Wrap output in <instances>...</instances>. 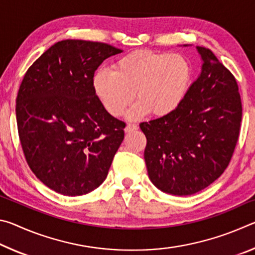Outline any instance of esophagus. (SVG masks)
<instances>
[{"instance_id":"esophagus-1","label":"esophagus","mask_w":255,"mask_h":255,"mask_svg":"<svg viewBox=\"0 0 255 255\" xmlns=\"http://www.w3.org/2000/svg\"><path fill=\"white\" fill-rule=\"evenodd\" d=\"M138 127L136 126V125L133 124H127L126 128H125V131L126 132H130V131H133V130H137Z\"/></svg>"}]
</instances>
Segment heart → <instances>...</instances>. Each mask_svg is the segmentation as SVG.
Listing matches in <instances>:
<instances>
[{"label": "heart", "instance_id": "obj_1", "mask_svg": "<svg viewBox=\"0 0 255 255\" xmlns=\"http://www.w3.org/2000/svg\"><path fill=\"white\" fill-rule=\"evenodd\" d=\"M192 80L189 59L181 54L148 49L133 50L116 60L112 70L102 68L93 77V90L103 108L119 117L130 106L128 118L148 112L164 117L178 109Z\"/></svg>", "mask_w": 255, "mask_h": 255}]
</instances>
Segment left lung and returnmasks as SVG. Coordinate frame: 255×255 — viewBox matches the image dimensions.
I'll return each mask as SVG.
<instances>
[{
	"mask_svg": "<svg viewBox=\"0 0 255 255\" xmlns=\"http://www.w3.org/2000/svg\"><path fill=\"white\" fill-rule=\"evenodd\" d=\"M196 48L201 72L182 103L172 114L139 125L147 139L144 158L149 180L174 196L199 192L223 174L242 122L235 77L210 49Z\"/></svg>",
	"mask_w": 255,
	"mask_h": 255,
	"instance_id": "1",
	"label": "left lung"
}]
</instances>
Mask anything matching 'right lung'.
I'll use <instances>...</instances> for the list:
<instances>
[{
  "label": "right lung",
  "mask_w": 255,
  "mask_h": 255,
  "mask_svg": "<svg viewBox=\"0 0 255 255\" xmlns=\"http://www.w3.org/2000/svg\"><path fill=\"white\" fill-rule=\"evenodd\" d=\"M103 42L67 39L47 49L25 73L16 124L34 175L64 196H82L106 180L126 124L112 117L93 90L94 72L122 53Z\"/></svg>",
  "instance_id": "obj_1"
}]
</instances>
